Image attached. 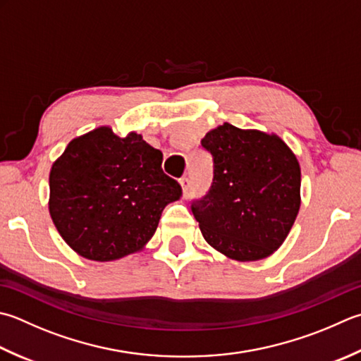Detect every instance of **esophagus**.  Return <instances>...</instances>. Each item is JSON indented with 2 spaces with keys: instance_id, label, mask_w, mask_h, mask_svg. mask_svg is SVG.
I'll return each instance as SVG.
<instances>
[{
  "instance_id": "34e87169",
  "label": "esophagus",
  "mask_w": 361,
  "mask_h": 361,
  "mask_svg": "<svg viewBox=\"0 0 361 361\" xmlns=\"http://www.w3.org/2000/svg\"><path fill=\"white\" fill-rule=\"evenodd\" d=\"M180 185H181V189H183V197H186L188 190H189V178H188V176H183V178L180 180Z\"/></svg>"
}]
</instances>
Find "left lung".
<instances>
[{
    "mask_svg": "<svg viewBox=\"0 0 361 361\" xmlns=\"http://www.w3.org/2000/svg\"><path fill=\"white\" fill-rule=\"evenodd\" d=\"M202 147L214 162L209 192L192 214L211 247L236 261L267 258L283 244L300 208V166L277 134L224 123Z\"/></svg>",
    "mask_w": 361,
    "mask_h": 361,
    "instance_id": "obj_1",
    "label": "left lung"
}]
</instances>
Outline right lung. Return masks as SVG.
Segmentation results:
<instances>
[{
  "label": "right lung",
  "instance_id": "obj_1",
  "mask_svg": "<svg viewBox=\"0 0 361 361\" xmlns=\"http://www.w3.org/2000/svg\"><path fill=\"white\" fill-rule=\"evenodd\" d=\"M162 153L137 133L98 126L70 140L49 172V216L70 249L92 261L142 250L181 186L161 169Z\"/></svg>",
  "mask_w": 361,
  "mask_h": 361
}]
</instances>
